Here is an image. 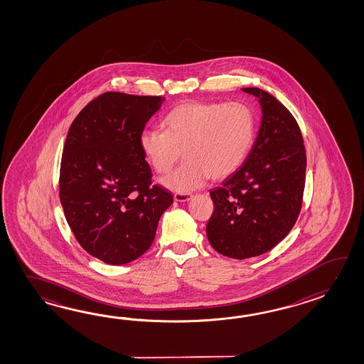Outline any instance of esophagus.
<instances>
[{
  "label": "esophagus",
  "mask_w": 364,
  "mask_h": 364,
  "mask_svg": "<svg viewBox=\"0 0 364 364\" xmlns=\"http://www.w3.org/2000/svg\"><path fill=\"white\" fill-rule=\"evenodd\" d=\"M193 198V193H174V200L183 203V201H188Z\"/></svg>",
  "instance_id": "esophagus-1"
}]
</instances>
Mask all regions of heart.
I'll use <instances>...</instances> for the list:
<instances>
[{
    "instance_id": "b5f03b06",
    "label": "heart",
    "mask_w": 364,
    "mask_h": 364,
    "mask_svg": "<svg viewBox=\"0 0 364 364\" xmlns=\"http://www.w3.org/2000/svg\"><path fill=\"white\" fill-rule=\"evenodd\" d=\"M163 126L141 132V152L159 174L169 173L185 156L183 165L161 183L187 193L209 177L224 179L240 169L254 144L256 116L242 101H185L164 117Z\"/></svg>"
}]
</instances>
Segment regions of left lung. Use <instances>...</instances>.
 I'll return each instance as SVG.
<instances>
[{"label": "left lung", "instance_id": "1", "mask_svg": "<svg viewBox=\"0 0 364 364\" xmlns=\"http://www.w3.org/2000/svg\"><path fill=\"white\" fill-rule=\"evenodd\" d=\"M262 105V124L240 169L210 190L215 210L207 225L210 246L221 255L247 259L279 245L302 208L306 149L293 114L271 93L242 88Z\"/></svg>", "mask_w": 364, "mask_h": 364}]
</instances>
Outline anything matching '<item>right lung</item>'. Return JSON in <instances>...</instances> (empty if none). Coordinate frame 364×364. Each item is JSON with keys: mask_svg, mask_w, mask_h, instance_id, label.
Listing matches in <instances>:
<instances>
[{"mask_svg": "<svg viewBox=\"0 0 364 364\" xmlns=\"http://www.w3.org/2000/svg\"><path fill=\"white\" fill-rule=\"evenodd\" d=\"M161 96L105 92L80 110L62 151L60 199L66 221L90 255L130 263L155 240L171 193L152 185L140 134Z\"/></svg>", "mask_w": 364, "mask_h": 364, "instance_id": "add662e5", "label": "right lung"}]
</instances>
